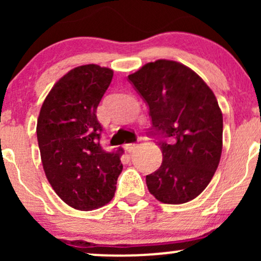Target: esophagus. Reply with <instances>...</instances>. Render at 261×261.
<instances>
[{
	"label": "esophagus",
	"mask_w": 261,
	"mask_h": 261,
	"mask_svg": "<svg viewBox=\"0 0 261 261\" xmlns=\"http://www.w3.org/2000/svg\"><path fill=\"white\" fill-rule=\"evenodd\" d=\"M136 148H137V143H127V145H125V149H126L128 153L134 152Z\"/></svg>",
	"instance_id": "34e87169"
}]
</instances>
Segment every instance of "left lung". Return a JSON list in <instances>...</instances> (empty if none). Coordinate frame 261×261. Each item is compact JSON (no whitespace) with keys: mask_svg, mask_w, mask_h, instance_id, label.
Returning <instances> with one entry per match:
<instances>
[{"mask_svg":"<svg viewBox=\"0 0 261 261\" xmlns=\"http://www.w3.org/2000/svg\"><path fill=\"white\" fill-rule=\"evenodd\" d=\"M128 81L149 108L152 135L162 139L163 161L146 175L148 191L163 203L191 201L211 181L222 153L223 118L214 92L172 60L148 62Z\"/></svg>","mask_w":261,"mask_h":261,"instance_id":"left-lung-1","label":"left lung"}]
</instances>
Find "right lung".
Returning <instances> with one entry per match:
<instances>
[{
	"label": "right lung",
	"mask_w": 261,
	"mask_h": 261,
	"mask_svg": "<svg viewBox=\"0 0 261 261\" xmlns=\"http://www.w3.org/2000/svg\"><path fill=\"white\" fill-rule=\"evenodd\" d=\"M113 73L94 64L72 68L54 85L39 113L37 136L45 175L60 199L81 211L107 205L122 170V148H101L103 127L97 119Z\"/></svg>",
	"instance_id": "1"
}]
</instances>
